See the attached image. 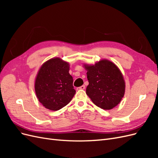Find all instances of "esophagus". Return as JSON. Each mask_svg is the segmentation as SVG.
I'll use <instances>...</instances> for the list:
<instances>
[{"label": "esophagus", "mask_w": 158, "mask_h": 158, "mask_svg": "<svg viewBox=\"0 0 158 158\" xmlns=\"http://www.w3.org/2000/svg\"><path fill=\"white\" fill-rule=\"evenodd\" d=\"M85 85H82V86H80V87H78V88H77V89L78 90H81V89H85Z\"/></svg>", "instance_id": "1"}]
</instances>
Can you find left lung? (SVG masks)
I'll return each mask as SVG.
<instances>
[{
  "label": "left lung",
  "mask_w": 158,
  "mask_h": 158,
  "mask_svg": "<svg viewBox=\"0 0 158 158\" xmlns=\"http://www.w3.org/2000/svg\"><path fill=\"white\" fill-rule=\"evenodd\" d=\"M89 85L86 94L98 107L111 109L124 96L125 84L117 66L111 61L102 60L95 65H85Z\"/></svg>",
  "instance_id": "left-lung-1"
}]
</instances>
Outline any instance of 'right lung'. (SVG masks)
I'll return each mask as SVG.
<instances>
[{
    "label": "right lung",
    "instance_id": "1",
    "mask_svg": "<svg viewBox=\"0 0 158 158\" xmlns=\"http://www.w3.org/2000/svg\"><path fill=\"white\" fill-rule=\"evenodd\" d=\"M69 63L59 58L51 59L42 65L35 82L37 97L45 108L58 111L69 104L76 90L69 74Z\"/></svg>",
    "mask_w": 158,
    "mask_h": 158
}]
</instances>
